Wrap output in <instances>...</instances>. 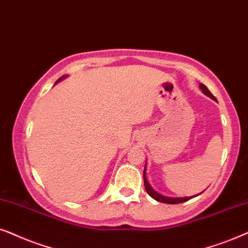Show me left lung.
I'll return each instance as SVG.
<instances>
[{"instance_id": "8db88e82", "label": "left lung", "mask_w": 248, "mask_h": 248, "mask_svg": "<svg viewBox=\"0 0 248 248\" xmlns=\"http://www.w3.org/2000/svg\"><path fill=\"white\" fill-rule=\"evenodd\" d=\"M200 88L201 90L203 91V93L207 95V96L212 98V100L216 101L217 98L213 96L212 93L207 90V87L205 85L203 84H200ZM144 186H145V189H146L147 194L150 195L152 199H154L155 201H157V202H161V203H166V204H179V203H183V202H186V201L193 199V197L195 196H191V197H174V199H172V197H167V196H163L161 195V194H158L157 191H155L153 188L151 187V185L148 184V181L146 179V176H145V170H144Z\"/></svg>"}]
</instances>
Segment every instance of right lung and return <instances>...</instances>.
Instances as JSON below:
<instances>
[{
  "label": "right lung",
  "instance_id": "obj_1",
  "mask_svg": "<svg viewBox=\"0 0 248 248\" xmlns=\"http://www.w3.org/2000/svg\"><path fill=\"white\" fill-rule=\"evenodd\" d=\"M64 77H65V76H62V77H61V78H59V79H58V81H57V82H59V81H60V80H61V79H63Z\"/></svg>",
  "mask_w": 248,
  "mask_h": 248
}]
</instances>
